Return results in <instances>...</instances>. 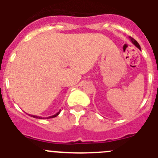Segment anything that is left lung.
Masks as SVG:
<instances>
[{
  "instance_id": "obj_1",
  "label": "left lung",
  "mask_w": 158,
  "mask_h": 158,
  "mask_svg": "<svg viewBox=\"0 0 158 158\" xmlns=\"http://www.w3.org/2000/svg\"><path fill=\"white\" fill-rule=\"evenodd\" d=\"M129 38H130V40H131V42H132V44H135V45L136 46V47L138 48L139 49V50H141V48H140V45H139V43L137 42L136 40H135V39H133L132 37H129Z\"/></svg>"
}]
</instances>
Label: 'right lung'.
Instances as JSON below:
<instances>
[{
  "label": "right lung",
  "mask_w": 158,
  "mask_h": 158,
  "mask_svg": "<svg viewBox=\"0 0 158 158\" xmlns=\"http://www.w3.org/2000/svg\"><path fill=\"white\" fill-rule=\"evenodd\" d=\"M60 111H61V110H59V112H58V113H56V114H54V115L50 116V117H48V118H47V119H48V118H56V117H57V116L59 115V113H60ZM31 117H33V118H39V119H44V118H40V117H38V116H35V115H31Z\"/></svg>",
  "instance_id": "obj_1"
}]
</instances>
